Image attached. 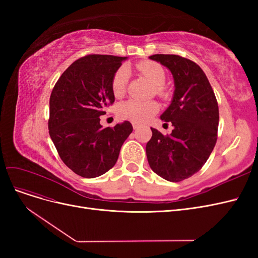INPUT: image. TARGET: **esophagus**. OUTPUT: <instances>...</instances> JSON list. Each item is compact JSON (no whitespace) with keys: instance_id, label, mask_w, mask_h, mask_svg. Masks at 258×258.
<instances>
[{"instance_id":"1","label":"esophagus","mask_w":258,"mask_h":258,"mask_svg":"<svg viewBox=\"0 0 258 258\" xmlns=\"http://www.w3.org/2000/svg\"><path fill=\"white\" fill-rule=\"evenodd\" d=\"M132 126H134V129H135V130H137V129H139V128H140V124H139V123H137V122H134V123H132Z\"/></svg>"}]
</instances>
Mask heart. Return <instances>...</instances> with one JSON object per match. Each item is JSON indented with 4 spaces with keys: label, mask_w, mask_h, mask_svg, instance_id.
Returning <instances> with one entry per match:
<instances>
[{
    "label": "heart",
    "mask_w": 258,
    "mask_h": 258,
    "mask_svg": "<svg viewBox=\"0 0 258 258\" xmlns=\"http://www.w3.org/2000/svg\"><path fill=\"white\" fill-rule=\"evenodd\" d=\"M139 72L146 76L156 87V93L161 97H166L167 91L163 87L166 82V72L163 68L154 61H142L137 64ZM129 72L126 67L119 68L115 72L112 80V91L116 98L124 95L127 88ZM159 106L154 101H139L130 99L120 103L118 106V115L123 119H129L135 122H144L158 112Z\"/></svg>",
    "instance_id": "b5f03b06"
}]
</instances>
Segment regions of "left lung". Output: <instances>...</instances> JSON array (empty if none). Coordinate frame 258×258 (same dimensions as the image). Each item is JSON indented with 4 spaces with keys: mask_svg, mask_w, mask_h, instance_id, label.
<instances>
[{
    "mask_svg": "<svg viewBox=\"0 0 258 258\" xmlns=\"http://www.w3.org/2000/svg\"><path fill=\"white\" fill-rule=\"evenodd\" d=\"M150 59L170 70L174 80L173 98L161 120L173 130L163 136L152 129L146 144L151 169L170 182H181L202 168L217 140L218 105L208 77L194 61L177 54H153Z\"/></svg>",
    "mask_w": 258,
    "mask_h": 258,
    "instance_id": "8db88e82",
    "label": "left lung"
}]
</instances>
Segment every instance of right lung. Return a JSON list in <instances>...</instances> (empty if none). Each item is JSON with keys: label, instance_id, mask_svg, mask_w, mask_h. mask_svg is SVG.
<instances>
[{"label": "right lung", "instance_id": "obj_1", "mask_svg": "<svg viewBox=\"0 0 258 258\" xmlns=\"http://www.w3.org/2000/svg\"><path fill=\"white\" fill-rule=\"evenodd\" d=\"M126 59L88 54L74 61L51 91L49 136L62 161L80 176L97 177L112 169L134 130L129 121L114 128L100 123V116L115 101L113 76Z\"/></svg>", "mask_w": 258, "mask_h": 258}]
</instances>
